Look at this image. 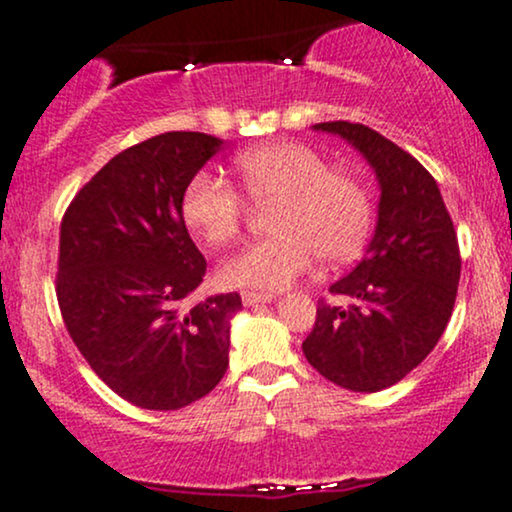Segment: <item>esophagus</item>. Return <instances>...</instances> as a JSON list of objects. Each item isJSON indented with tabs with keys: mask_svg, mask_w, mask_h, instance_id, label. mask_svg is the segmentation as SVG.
<instances>
[{
	"mask_svg": "<svg viewBox=\"0 0 512 512\" xmlns=\"http://www.w3.org/2000/svg\"><path fill=\"white\" fill-rule=\"evenodd\" d=\"M241 302H244L246 307H251V304H258V302H273V295H268V292L244 290L241 292Z\"/></svg>",
	"mask_w": 512,
	"mask_h": 512,
	"instance_id": "1",
	"label": "esophagus"
}]
</instances>
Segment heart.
<instances>
[{
	"label": "heart",
	"instance_id": "heart-1",
	"mask_svg": "<svg viewBox=\"0 0 512 512\" xmlns=\"http://www.w3.org/2000/svg\"><path fill=\"white\" fill-rule=\"evenodd\" d=\"M246 193L258 205H278L275 237L254 241L220 266V283L244 290H285L324 261H348L363 249L372 227V195L363 179L331 169L302 142H268L237 157ZM186 225L208 246H225L239 234L246 200L232 181L198 171L181 198Z\"/></svg>",
	"mask_w": 512,
	"mask_h": 512
}]
</instances>
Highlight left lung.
<instances>
[{
  "mask_svg": "<svg viewBox=\"0 0 512 512\" xmlns=\"http://www.w3.org/2000/svg\"><path fill=\"white\" fill-rule=\"evenodd\" d=\"M314 130L341 135L363 154L380 183V208L363 261L329 287L350 304L319 302L304 358L338 387L382 392L428 358L452 317L457 232L438 183L409 152L348 120Z\"/></svg>",
  "mask_w": 512,
  "mask_h": 512,
  "instance_id": "1",
  "label": "left lung"
}]
</instances>
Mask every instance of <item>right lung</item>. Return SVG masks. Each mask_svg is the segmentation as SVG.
<instances>
[{"mask_svg": "<svg viewBox=\"0 0 512 512\" xmlns=\"http://www.w3.org/2000/svg\"><path fill=\"white\" fill-rule=\"evenodd\" d=\"M220 147L205 132L149 137L116 154L62 217V319L91 370L140 409H183L227 372L229 319L241 297L181 309L205 275L181 198Z\"/></svg>", "mask_w": 512, "mask_h": 512, "instance_id": "right-lung-1", "label": "right lung"}]
</instances>
